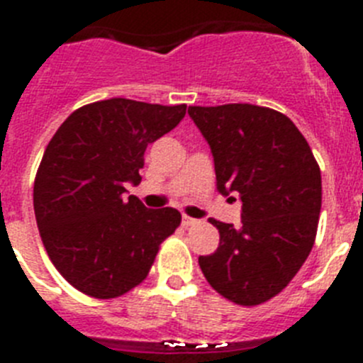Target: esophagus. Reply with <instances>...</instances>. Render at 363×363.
<instances>
[{
  "label": "esophagus",
  "instance_id": "esophagus-1",
  "mask_svg": "<svg viewBox=\"0 0 363 363\" xmlns=\"http://www.w3.org/2000/svg\"><path fill=\"white\" fill-rule=\"evenodd\" d=\"M198 220H194V218H191V216H182V225L184 227H189V225H194V223H196Z\"/></svg>",
  "mask_w": 363,
  "mask_h": 363
}]
</instances>
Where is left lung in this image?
Listing matches in <instances>:
<instances>
[{"instance_id":"obj_1","label":"left lung","mask_w":363,"mask_h":363,"mask_svg":"<svg viewBox=\"0 0 363 363\" xmlns=\"http://www.w3.org/2000/svg\"><path fill=\"white\" fill-rule=\"evenodd\" d=\"M189 116L211 147L218 192L242 201L240 227L211 220L220 245L198 264L227 300L264 303L287 287L313 249L322 209L318 163L296 125L272 108L189 107Z\"/></svg>"}]
</instances>
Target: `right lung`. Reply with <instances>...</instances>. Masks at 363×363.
Returning a JSON list of instances; mask_svg holds the SVG:
<instances>
[{"instance_id":"right-lung-1","label":"right lung","mask_w":363,"mask_h":363,"mask_svg":"<svg viewBox=\"0 0 363 363\" xmlns=\"http://www.w3.org/2000/svg\"><path fill=\"white\" fill-rule=\"evenodd\" d=\"M187 105L111 98L74 111L47 145L34 182L38 229L54 267L89 296L142 284L182 214L125 198L142 182L149 143L184 120Z\"/></svg>"}]
</instances>
